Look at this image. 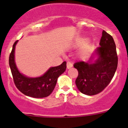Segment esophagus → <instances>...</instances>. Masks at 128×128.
<instances>
[{
  "instance_id": "34e87169",
  "label": "esophagus",
  "mask_w": 128,
  "mask_h": 128,
  "mask_svg": "<svg viewBox=\"0 0 128 128\" xmlns=\"http://www.w3.org/2000/svg\"><path fill=\"white\" fill-rule=\"evenodd\" d=\"M72 66H73V65H72V63H71V62H68L67 63H66V67H67L68 69H69V68H72Z\"/></svg>"
}]
</instances>
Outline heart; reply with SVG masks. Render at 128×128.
I'll return each instance as SVG.
<instances>
[{"label": "heart", "mask_w": 128, "mask_h": 128, "mask_svg": "<svg viewBox=\"0 0 128 128\" xmlns=\"http://www.w3.org/2000/svg\"><path fill=\"white\" fill-rule=\"evenodd\" d=\"M84 42V39H80L78 40V41L76 42V46H80L82 42ZM89 50H90V46L89 45L86 44L85 46H84L83 47H82L81 50V54H82V55H86V54H88L89 52Z\"/></svg>", "instance_id": "obj_1"}]
</instances>
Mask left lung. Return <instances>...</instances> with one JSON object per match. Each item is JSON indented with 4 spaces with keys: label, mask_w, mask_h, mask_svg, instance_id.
I'll list each match as a JSON object with an SVG mask.
<instances>
[{
    "label": "left lung",
    "mask_w": 128,
    "mask_h": 128,
    "mask_svg": "<svg viewBox=\"0 0 128 128\" xmlns=\"http://www.w3.org/2000/svg\"><path fill=\"white\" fill-rule=\"evenodd\" d=\"M99 45L88 62H76L74 65L78 70L76 84L81 93L87 96L102 92L112 80L117 68L118 57L113 37L103 30ZM95 55L98 58L93 62Z\"/></svg>",
    "instance_id": "obj_1"
}]
</instances>
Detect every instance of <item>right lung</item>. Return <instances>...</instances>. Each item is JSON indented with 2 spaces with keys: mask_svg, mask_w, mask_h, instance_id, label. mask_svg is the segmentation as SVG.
Instances as JSON below:
<instances>
[{
  "mask_svg": "<svg viewBox=\"0 0 128 128\" xmlns=\"http://www.w3.org/2000/svg\"><path fill=\"white\" fill-rule=\"evenodd\" d=\"M18 42L13 44L10 55L9 64L14 84L22 94L34 98H43L48 96L54 90L58 77L66 70V62L60 65L50 67L43 76L37 78H29L19 72L14 61V50Z\"/></svg>",
  "mask_w": 128,
  "mask_h": 128,
  "instance_id": "1",
  "label": "right lung"
}]
</instances>
